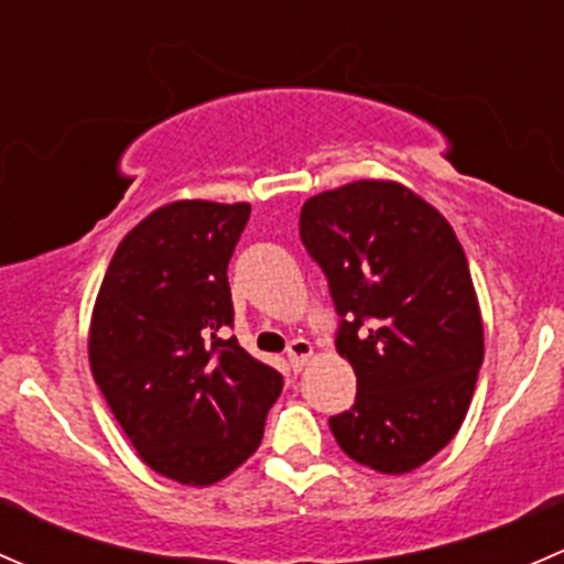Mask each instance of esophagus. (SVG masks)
<instances>
[{
	"label": "esophagus",
	"mask_w": 564,
	"mask_h": 564,
	"mask_svg": "<svg viewBox=\"0 0 564 564\" xmlns=\"http://www.w3.org/2000/svg\"><path fill=\"white\" fill-rule=\"evenodd\" d=\"M311 351H314V346H311L308 340H303V338L292 340V344H289V349H286L289 368H292V371H300V368H303L305 362H308Z\"/></svg>",
	"instance_id": "34e87169"
}]
</instances>
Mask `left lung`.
Listing matches in <instances>:
<instances>
[{
    "mask_svg": "<svg viewBox=\"0 0 564 564\" xmlns=\"http://www.w3.org/2000/svg\"><path fill=\"white\" fill-rule=\"evenodd\" d=\"M300 240L322 267L357 395L329 417L340 451L384 475L456 436L482 366V322L451 224L398 182L360 180L308 198Z\"/></svg>",
    "mask_w": 564,
    "mask_h": 564,
    "instance_id": "8db88e82",
    "label": "left lung"
}]
</instances>
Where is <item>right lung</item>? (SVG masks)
Here are the masks:
<instances>
[{
  "instance_id": "right-lung-1",
  "label": "right lung",
  "mask_w": 564,
  "mask_h": 564,
  "mask_svg": "<svg viewBox=\"0 0 564 564\" xmlns=\"http://www.w3.org/2000/svg\"><path fill=\"white\" fill-rule=\"evenodd\" d=\"M248 204L174 202L113 253L89 327V362L128 440L185 486L224 480L250 458L283 377L231 335L229 261Z\"/></svg>"
}]
</instances>
